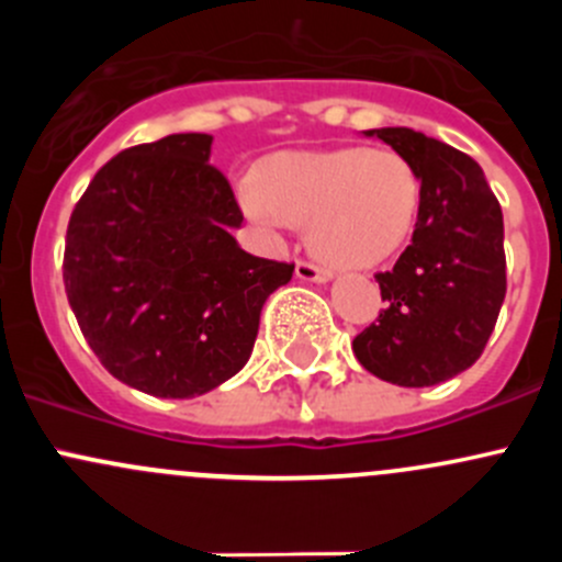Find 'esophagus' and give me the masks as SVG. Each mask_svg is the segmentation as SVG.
<instances>
[{"label":"esophagus","instance_id":"1","mask_svg":"<svg viewBox=\"0 0 562 562\" xmlns=\"http://www.w3.org/2000/svg\"><path fill=\"white\" fill-rule=\"evenodd\" d=\"M296 277H299V280H304V282H328V280H331V271L321 269V266L310 263V260H299Z\"/></svg>","mask_w":562,"mask_h":562}]
</instances>
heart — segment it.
Segmentation results:
<instances>
[{"label":"heart","instance_id":"b5f03b06","mask_svg":"<svg viewBox=\"0 0 562 562\" xmlns=\"http://www.w3.org/2000/svg\"><path fill=\"white\" fill-rule=\"evenodd\" d=\"M241 203L269 231L310 223L317 258L337 269H367L400 252L422 206V176L394 149L342 146L291 151L271 160L263 187L247 181Z\"/></svg>","mask_w":562,"mask_h":562}]
</instances>
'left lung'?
Instances as JSON below:
<instances>
[{"label":"left lung","mask_w":562,"mask_h":562,"mask_svg":"<svg viewBox=\"0 0 562 562\" xmlns=\"http://www.w3.org/2000/svg\"><path fill=\"white\" fill-rule=\"evenodd\" d=\"M422 176L411 245L375 274L386 310L353 339L367 372L424 389L479 361L506 299L503 212L473 157L411 127L367 130Z\"/></svg>","instance_id":"obj_1"}]
</instances>
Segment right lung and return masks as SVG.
Returning <instances> with one entry per match:
<instances>
[{
    "label": "right lung",
    "instance_id": "right-lung-1",
    "mask_svg": "<svg viewBox=\"0 0 562 562\" xmlns=\"http://www.w3.org/2000/svg\"><path fill=\"white\" fill-rule=\"evenodd\" d=\"M209 155L206 133L119 151L67 225L61 277L89 348L116 381L166 400L234 378L266 299L293 277L231 236L245 214Z\"/></svg>",
    "mask_w": 562,
    "mask_h": 562
}]
</instances>
